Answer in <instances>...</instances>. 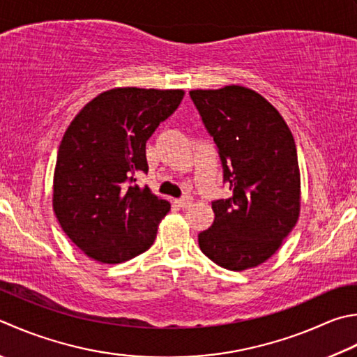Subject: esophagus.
<instances>
[{"instance_id": "esophagus-1", "label": "esophagus", "mask_w": 357, "mask_h": 357, "mask_svg": "<svg viewBox=\"0 0 357 357\" xmlns=\"http://www.w3.org/2000/svg\"><path fill=\"white\" fill-rule=\"evenodd\" d=\"M190 204H192V198L190 197H184V198H181V199H176V206L181 207V208L190 207Z\"/></svg>"}]
</instances>
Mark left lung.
<instances>
[{
    "instance_id": "left-lung-1",
    "label": "left lung",
    "mask_w": 357,
    "mask_h": 357,
    "mask_svg": "<svg viewBox=\"0 0 357 357\" xmlns=\"http://www.w3.org/2000/svg\"><path fill=\"white\" fill-rule=\"evenodd\" d=\"M190 97L232 192L212 202L215 220L198 235L199 248L225 269L255 268L277 252L298 220L294 137L280 113L249 88L193 89Z\"/></svg>"
}]
</instances>
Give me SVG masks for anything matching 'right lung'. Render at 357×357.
Returning <instances> with one entry per match:
<instances>
[{
  "label": "right lung",
  "instance_id": "obj_1",
  "mask_svg": "<svg viewBox=\"0 0 357 357\" xmlns=\"http://www.w3.org/2000/svg\"><path fill=\"white\" fill-rule=\"evenodd\" d=\"M183 97V89L105 91L63 135L52 207L63 232L93 260L127 261L155 241L170 204L139 187L136 176L149 172L146 141Z\"/></svg>",
  "mask_w": 357,
  "mask_h": 357
}]
</instances>
